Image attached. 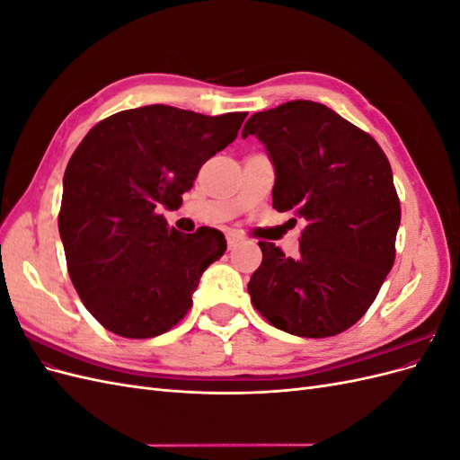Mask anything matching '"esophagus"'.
I'll return each mask as SVG.
<instances>
[{
    "mask_svg": "<svg viewBox=\"0 0 460 460\" xmlns=\"http://www.w3.org/2000/svg\"><path fill=\"white\" fill-rule=\"evenodd\" d=\"M240 242H242V238H240V235L235 234V232H228V234H226V243H228V247H230V249L238 245Z\"/></svg>",
    "mask_w": 460,
    "mask_h": 460,
    "instance_id": "1",
    "label": "esophagus"
}]
</instances>
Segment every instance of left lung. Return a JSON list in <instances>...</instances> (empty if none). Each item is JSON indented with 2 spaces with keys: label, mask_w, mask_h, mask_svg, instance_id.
<instances>
[{
  "label": "left lung",
  "mask_w": 460,
  "mask_h": 460,
  "mask_svg": "<svg viewBox=\"0 0 460 460\" xmlns=\"http://www.w3.org/2000/svg\"><path fill=\"white\" fill-rule=\"evenodd\" d=\"M242 136H257L274 163L272 207L307 222L296 259L259 242L255 309L294 336H336L368 311L395 261L401 207L385 153L307 100L255 113Z\"/></svg>",
  "instance_id": "obj_1"
}]
</instances>
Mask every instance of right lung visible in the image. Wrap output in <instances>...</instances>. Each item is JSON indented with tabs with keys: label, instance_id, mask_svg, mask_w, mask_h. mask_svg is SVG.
Returning a JSON list of instances; mask_svg holds the SVG:
<instances>
[{
	"label": "right lung",
	"instance_id": "add662e5",
	"mask_svg": "<svg viewBox=\"0 0 460 460\" xmlns=\"http://www.w3.org/2000/svg\"><path fill=\"white\" fill-rule=\"evenodd\" d=\"M245 117L146 105L97 122L73 153L59 234L75 289L109 332L155 338L190 311L201 274L226 252L225 234H182L157 208L180 205Z\"/></svg>",
	"mask_w": 460,
	"mask_h": 460
}]
</instances>
